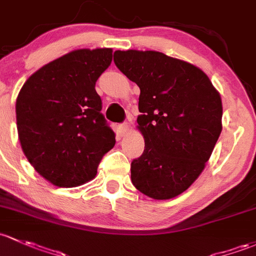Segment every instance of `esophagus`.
I'll return each mask as SVG.
<instances>
[{
  "label": "esophagus",
  "instance_id": "esophagus-1",
  "mask_svg": "<svg viewBox=\"0 0 256 256\" xmlns=\"http://www.w3.org/2000/svg\"><path fill=\"white\" fill-rule=\"evenodd\" d=\"M128 128H130V125H128V122H122L119 125V134L120 136H125L126 134L128 132Z\"/></svg>",
  "mask_w": 256,
  "mask_h": 256
}]
</instances>
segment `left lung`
Returning <instances> with one entry per match:
<instances>
[{
	"label": "left lung",
	"instance_id": "left-lung-1",
	"mask_svg": "<svg viewBox=\"0 0 256 256\" xmlns=\"http://www.w3.org/2000/svg\"><path fill=\"white\" fill-rule=\"evenodd\" d=\"M118 68L140 87L138 128L144 150L131 182L156 200L184 192L205 168L222 131V102L192 64L158 51H115Z\"/></svg>",
	"mask_w": 256,
	"mask_h": 256
}]
</instances>
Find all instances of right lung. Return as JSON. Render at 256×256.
<instances>
[{"label": "right lung", "mask_w": 256, "mask_h": 256, "mask_svg": "<svg viewBox=\"0 0 256 256\" xmlns=\"http://www.w3.org/2000/svg\"><path fill=\"white\" fill-rule=\"evenodd\" d=\"M112 49L66 54L32 74L16 103L20 146L34 169L61 188L84 184L115 144L96 82Z\"/></svg>", "instance_id": "add662e5"}]
</instances>
